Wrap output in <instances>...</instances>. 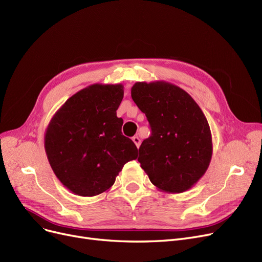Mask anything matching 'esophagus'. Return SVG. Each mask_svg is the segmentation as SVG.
Instances as JSON below:
<instances>
[{"instance_id": "34e87169", "label": "esophagus", "mask_w": 262, "mask_h": 262, "mask_svg": "<svg viewBox=\"0 0 262 262\" xmlns=\"http://www.w3.org/2000/svg\"><path fill=\"white\" fill-rule=\"evenodd\" d=\"M133 141H134L135 144H136L137 148L140 147V142H141V141H140V139H139L138 136H134V137H133Z\"/></svg>"}]
</instances>
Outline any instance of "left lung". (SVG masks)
Instances as JSON below:
<instances>
[{
    "mask_svg": "<svg viewBox=\"0 0 262 262\" xmlns=\"http://www.w3.org/2000/svg\"><path fill=\"white\" fill-rule=\"evenodd\" d=\"M132 98L152 130L139 148L141 168L162 192L191 189L204 176L212 156L211 133L202 109L186 91L165 81L136 82Z\"/></svg>",
    "mask_w": 262,
    "mask_h": 262,
    "instance_id": "obj_1",
    "label": "left lung"
}]
</instances>
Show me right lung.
<instances>
[{
    "instance_id": "obj_1",
    "label": "right lung",
    "mask_w": 262,
    "mask_h": 262,
    "mask_svg": "<svg viewBox=\"0 0 262 262\" xmlns=\"http://www.w3.org/2000/svg\"><path fill=\"white\" fill-rule=\"evenodd\" d=\"M123 84L96 83L75 93L48 123L44 148L62 186L80 196L109 191L126 163L138 158L135 143L122 134L116 110Z\"/></svg>"
}]
</instances>
